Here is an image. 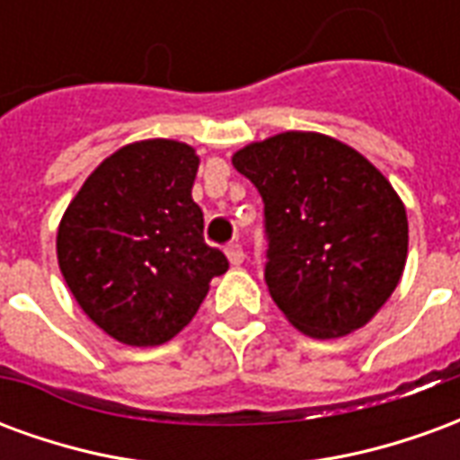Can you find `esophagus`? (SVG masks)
<instances>
[{"label": "esophagus", "mask_w": 460, "mask_h": 460, "mask_svg": "<svg viewBox=\"0 0 460 460\" xmlns=\"http://www.w3.org/2000/svg\"><path fill=\"white\" fill-rule=\"evenodd\" d=\"M226 259H229L231 266H241L243 259H246V253H243V249H241L239 243H229V246H226Z\"/></svg>", "instance_id": "obj_1"}]
</instances>
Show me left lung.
<instances>
[{
    "label": "left lung",
    "mask_w": 460,
    "mask_h": 460,
    "mask_svg": "<svg viewBox=\"0 0 460 460\" xmlns=\"http://www.w3.org/2000/svg\"><path fill=\"white\" fill-rule=\"evenodd\" d=\"M263 197L270 298L315 340L365 328L399 286L409 251L404 201L355 147L288 130L234 152Z\"/></svg>",
    "instance_id": "8db88e82"
}]
</instances>
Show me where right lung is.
I'll return each instance as SVG.
<instances>
[{
	"label": "right lung",
	"mask_w": 460,
	"mask_h": 460,
	"mask_svg": "<svg viewBox=\"0 0 460 460\" xmlns=\"http://www.w3.org/2000/svg\"><path fill=\"white\" fill-rule=\"evenodd\" d=\"M199 155L187 142H130L95 167L61 217L56 256L68 290L105 335L132 347L172 340L229 269L204 243L191 199Z\"/></svg>",
	"instance_id": "right-lung-1"
}]
</instances>
